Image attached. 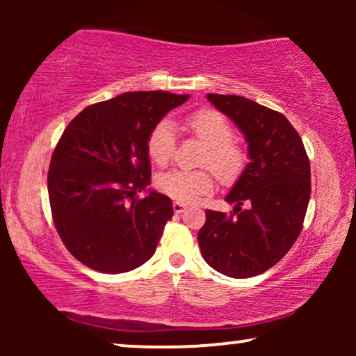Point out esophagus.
Returning a JSON list of instances; mask_svg holds the SVG:
<instances>
[{
	"mask_svg": "<svg viewBox=\"0 0 356 356\" xmlns=\"http://www.w3.org/2000/svg\"><path fill=\"white\" fill-rule=\"evenodd\" d=\"M173 211H175V213H183L184 211H186V204L175 201L173 202Z\"/></svg>",
	"mask_w": 356,
	"mask_h": 356,
	"instance_id": "esophagus-1",
	"label": "esophagus"
}]
</instances>
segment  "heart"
<instances>
[{"label": "heart", "mask_w": 356, "mask_h": 356, "mask_svg": "<svg viewBox=\"0 0 356 356\" xmlns=\"http://www.w3.org/2000/svg\"><path fill=\"white\" fill-rule=\"evenodd\" d=\"M186 128L207 145L202 165L211 167L218 179L232 183L240 177L246 163V152L233 140V128L220 111L202 108L186 118ZM147 155L155 165L163 167L175 154V129L168 120H162L150 131ZM159 191L178 202H196L213 191V178L207 170H170L155 179Z\"/></svg>", "instance_id": "obj_1"}]
</instances>
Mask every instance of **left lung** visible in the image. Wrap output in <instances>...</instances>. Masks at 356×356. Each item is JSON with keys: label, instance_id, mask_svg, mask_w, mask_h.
I'll list each match as a JSON object with an SVG mask.
<instances>
[{"label": "left lung", "instance_id": "1", "mask_svg": "<svg viewBox=\"0 0 356 356\" xmlns=\"http://www.w3.org/2000/svg\"><path fill=\"white\" fill-rule=\"evenodd\" d=\"M207 100L245 134L250 163L225 197L233 212L206 211L199 248L212 269L248 279L275 266L298 238L311 194L309 159L279 111L240 95Z\"/></svg>", "mask_w": 356, "mask_h": 356}]
</instances>
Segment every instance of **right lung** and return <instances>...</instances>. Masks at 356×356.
<instances>
[{
    "label": "right lung",
    "instance_id": "add662e5",
    "mask_svg": "<svg viewBox=\"0 0 356 356\" xmlns=\"http://www.w3.org/2000/svg\"><path fill=\"white\" fill-rule=\"evenodd\" d=\"M189 95L126 92L87 106L67 124L48 170L53 222L67 251L90 269L121 274L154 256L173 217L152 189L147 138ZM146 191L139 200L137 193Z\"/></svg>",
    "mask_w": 356,
    "mask_h": 356
}]
</instances>
